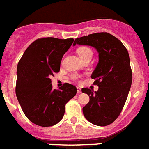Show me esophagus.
Returning <instances> with one entry per match:
<instances>
[{"instance_id":"1","label":"esophagus","mask_w":149,"mask_h":149,"mask_svg":"<svg viewBox=\"0 0 149 149\" xmlns=\"http://www.w3.org/2000/svg\"><path fill=\"white\" fill-rule=\"evenodd\" d=\"M77 93H81V89L79 87H77Z\"/></svg>"}]
</instances>
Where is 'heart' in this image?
I'll return each instance as SVG.
<instances>
[{
  "mask_svg": "<svg viewBox=\"0 0 149 149\" xmlns=\"http://www.w3.org/2000/svg\"><path fill=\"white\" fill-rule=\"evenodd\" d=\"M77 53L81 59H84L86 57L89 56L93 55L92 50L89 47H79L77 49ZM74 79H77L78 76H74Z\"/></svg>",
  "mask_w": 149,
  "mask_h": 149,
  "instance_id": "b5f03b06",
  "label": "heart"
}]
</instances>
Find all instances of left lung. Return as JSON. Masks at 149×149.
<instances>
[{"instance_id": "obj_1", "label": "left lung", "mask_w": 149, "mask_h": 149, "mask_svg": "<svg viewBox=\"0 0 149 149\" xmlns=\"http://www.w3.org/2000/svg\"><path fill=\"white\" fill-rule=\"evenodd\" d=\"M92 46L99 53V63L91 78L99 90L83 88L90 101L83 108L84 115L95 125L111 124L120 115L132 84V69L127 49L116 37L98 32L76 38L74 45Z\"/></svg>"}]
</instances>
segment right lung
<instances>
[{
  "label": "right lung",
  "instance_id": "add662e5",
  "mask_svg": "<svg viewBox=\"0 0 149 149\" xmlns=\"http://www.w3.org/2000/svg\"><path fill=\"white\" fill-rule=\"evenodd\" d=\"M73 38H38L25 49L17 65L16 94L25 115L40 127H51L63 118L66 103L77 88L65 83L53 89L50 77L59 72L60 62Z\"/></svg>",
  "mask_w": 149,
  "mask_h": 149
}]
</instances>
